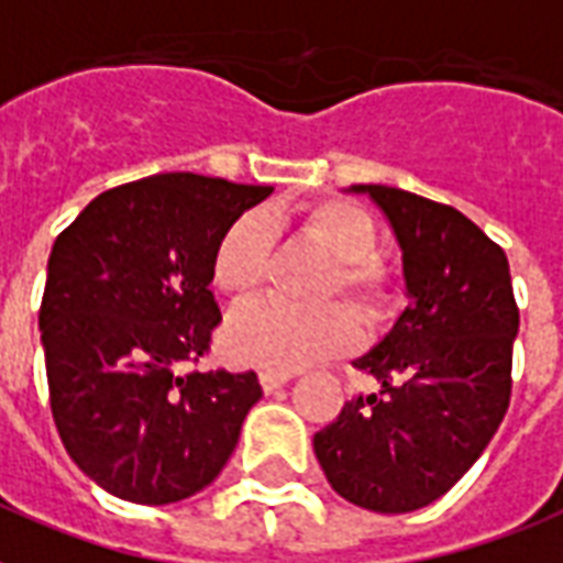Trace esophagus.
<instances>
[{
  "label": "esophagus",
  "mask_w": 563,
  "mask_h": 563,
  "mask_svg": "<svg viewBox=\"0 0 563 563\" xmlns=\"http://www.w3.org/2000/svg\"><path fill=\"white\" fill-rule=\"evenodd\" d=\"M289 372H260V384H263L265 393H274V389H280V386L289 384Z\"/></svg>",
  "instance_id": "obj_1"
}]
</instances>
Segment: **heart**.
<instances>
[{"label":"heart","instance_id":"heart-1","mask_svg":"<svg viewBox=\"0 0 563 563\" xmlns=\"http://www.w3.org/2000/svg\"><path fill=\"white\" fill-rule=\"evenodd\" d=\"M300 233L333 256V272L321 283L319 298L336 295L354 303L366 324H384L396 312L398 289L393 274L377 263L380 230L363 206L351 200H319L300 212ZM272 263V227L263 214L247 212L227 227L212 253V283L235 303L263 289ZM360 321L345 303L319 310H286L256 303L230 319L224 354L242 366L265 372H295L357 345Z\"/></svg>","mask_w":563,"mask_h":563}]
</instances>
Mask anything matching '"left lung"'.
I'll return each instance as SVG.
<instances>
[{
  "instance_id": "8db88e82",
  "label": "left lung",
  "mask_w": 563,
  "mask_h": 563,
  "mask_svg": "<svg viewBox=\"0 0 563 563\" xmlns=\"http://www.w3.org/2000/svg\"><path fill=\"white\" fill-rule=\"evenodd\" d=\"M351 191L393 227L410 307L354 360L377 393L345 401L312 449L342 499L407 514L452 490L505 419L520 310L508 256L466 214L401 188Z\"/></svg>"
}]
</instances>
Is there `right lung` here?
Listing matches in <instances>:
<instances>
[{
	"mask_svg": "<svg viewBox=\"0 0 563 563\" xmlns=\"http://www.w3.org/2000/svg\"><path fill=\"white\" fill-rule=\"evenodd\" d=\"M272 186L156 174L102 191L53 244L41 300L49 405L73 463L139 505L195 496L230 461L253 372H183L209 351L227 227Z\"/></svg>",
	"mask_w": 563,
	"mask_h": 563,
	"instance_id": "obj_1",
	"label": "right lung"
}]
</instances>
